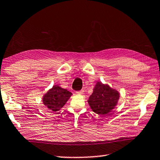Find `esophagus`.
I'll return each instance as SVG.
<instances>
[{"label": "esophagus", "instance_id": "1", "mask_svg": "<svg viewBox=\"0 0 160 160\" xmlns=\"http://www.w3.org/2000/svg\"><path fill=\"white\" fill-rule=\"evenodd\" d=\"M84 92V90H80V91H78V92H77V94H79V95H81V94H83Z\"/></svg>", "mask_w": 160, "mask_h": 160}]
</instances>
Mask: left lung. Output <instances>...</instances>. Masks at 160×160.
Wrapping results in <instances>:
<instances>
[{"instance_id": "left-lung-1", "label": "left lung", "mask_w": 160, "mask_h": 160, "mask_svg": "<svg viewBox=\"0 0 160 160\" xmlns=\"http://www.w3.org/2000/svg\"><path fill=\"white\" fill-rule=\"evenodd\" d=\"M119 95L118 91L112 88L109 85L97 81L88 102L94 112L106 115L117 105Z\"/></svg>"}]
</instances>
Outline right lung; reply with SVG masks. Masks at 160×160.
I'll return each instance as SVG.
<instances>
[{"mask_svg":"<svg viewBox=\"0 0 160 160\" xmlns=\"http://www.w3.org/2000/svg\"><path fill=\"white\" fill-rule=\"evenodd\" d=\"M72 94L58 85L53 86L43 97V103L52 112L60 110L70 99Z\"/></svg>","mask_w":160,"mask_h":160,"instance_id":"right-lung-1","label":"right lung"}]
</instances>
